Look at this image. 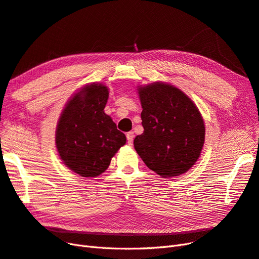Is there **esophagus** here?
<instances>
[{"mask_svg":"<svg viewBox=\"0 0 259 259\" xmlns=\"http://www.w3.org/2000/svg\"><path fill=\"white\" fill-rule=\"evenodd\" d=\"M125 136H127V141H128V144H129V145H131L132 143H134L135 134H134V132H132V131H130V132H128V134L125 135Z\"/></svg>","mask_w":259,"mask_h":259,"instance_id":"esophagus-1","label":"esophagus"}]
</instances>
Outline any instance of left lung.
<instances>
[{"mask_svg": "<svg viewBox=\"0 0 259 259\" xmlns=\"http://www.w3.org/2000/svg\"><path fill=\"white\" fill-rule=\"evenodd\" d=\"M144 131L134 145L145 165L162 178L181 176L198 159L205 124L198 108L178 88L164 82L139 87Z\"/></svg>", "mask_w": 259, "mask_h": 259, "instance_id": "left-lung-1", "label": "left lung"}]
</instances>
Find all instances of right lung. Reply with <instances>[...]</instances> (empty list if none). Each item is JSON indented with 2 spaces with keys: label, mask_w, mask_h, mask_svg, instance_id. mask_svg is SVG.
Here are the masks:
<instances>
[{
  "label": "right lung",
  "mask_w": 259,
  "mask_h": 259,
  "mask_svg": "<svg viewBox=\"0 0 259 259\" xmlns=\"http://www.w3.org/2000/svg\"><path fill=\"white\" fill-rule=\"evenodd\" d=\"M108 89L102 83L81 88L58 119L55 143L64 164L81 177L100 176L125 144V136L104 113Z\"/></svg>",
  "instance_id": "add662e5"
}]
</instances>
